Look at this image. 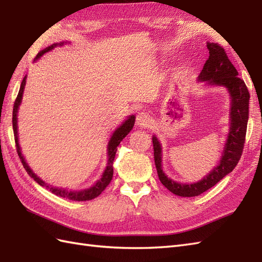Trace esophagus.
<instances>
[{
  "label": "esophagus",
  "mask_w": 262,
  "mask_h": 262,
  "mask_svg": "<svg viewBox=\"0 0 262 262\" xmlns=\"http://www.w3.org/2000/svg\"><path fill=\"white\" fill-rule=\"evenodd\" d=\"M136 124L139 127H142V128H147V127H149L151 125V117L148 115V114L140 113L137 115Z\"/></svg>",
  "instance_id": "34e87169"
}]
</instances>
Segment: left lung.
<instances>
[{"instance_id": "1", "label": "left lung", "mask_w": 262, "mask_h": 262, "mask_svg": "<svg viewBox=\"0 0 262 262\" xmlns=\"http://www.w3.org/2000/svg\"><path fill=\"white\" fill-rule=\"evenodd\" d=\"M209 57L206 61L198 80L207 82L210 85L224 86L230 94V128L228 133L225 150L219 165L198 183L182 184L176 183L166 176L162 168V146L157 137L152 136L154 158L159 180L167 189L180 197H195L210 189L220 182L226 175L231 172L237 166L243 155L248 118H249V98L245 82L238 77L236 67L228 58L226 51L218 43H207Z\"/></svg>"}]
</instances>
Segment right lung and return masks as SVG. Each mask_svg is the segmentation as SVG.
<instances>
[{
    "label": "right lung",
    "instance_id": "obj_1",
    "mask_svg": "<svg viewBox=\"0 0 262 262\" xmlns=\"http://www.w3.org/2000/svg\"><path fill=\"white\" fill-rule=\"evenodd\" d=\"M66 43V42H65ZM62 46L64 45V42H59V43H55L52 44L49 48L44 49L43 51H41L36 55V57L34 58V61L38 59L45 53L50 52L51 50H53L56 46ZM26 84V76H24L22 83H21V87H19V91L17 94V97L14 102V107H13V118H12V123H13V132H14V139H15V145H16V151L18 154V157L21 159V162L23 164V167L25 168V170L28 171L29 175L35 180V182L41 185L43 187H45L46 189H50V191H52L54 195L58 196V197H63L66 199L70 200H74V201H86V200H91L96 198L97 196H99L102 193L103 190H105V188L107 186L110 185L111 180L113 178V163H114V158H115L116 151H117V146L120 144V142L128 135V133L133 129L134 124H135V116L130 115L128 118H127L125 122L120 125L118 128L113 133V135L110 139L108 145H107V155H108V160H107V166L103 172V176L100 178L98 182L94 185L93 187H90V188L80 190V191H72V190H67V189H63V188H56V187H52L48 184H45V182L37 177L34 172L32 171V169L29 167V165L26 164L25 159L21 152V148H19L18 145V137H17V111H18V106L21 105L22 102V96H23V92H24V87Z\"/></svg>",
    "mask_w": 262,
    "mask_h": 262
}]
</instances>
